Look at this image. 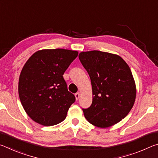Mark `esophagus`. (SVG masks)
<instances>
[{"instance_id":"esophagus-1","label":"esophagus","mask_w":158,"mask_h":158,"mask_svg":"<svg viewBox=\"0 0 158 158\" xmlns=\"http://www.w3.org/2000/svg\"><path fill=\"white\" fill-rule=\"evenodd\" d=\"M79 96H80V93H75V98H76V100H78V99L79 98Z\"/></svg>"}]
</instances>
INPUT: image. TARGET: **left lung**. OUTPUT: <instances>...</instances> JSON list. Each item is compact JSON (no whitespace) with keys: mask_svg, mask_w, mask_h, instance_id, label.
Listing matches in <instances>:
<instances>
[{"mask_svg":"<svg viewBox=\"0 0 158 158\" xmlns=\"http://www.w3.org/2000/svg\"><path fill=\"white\" fill-rule=\"evenodd\" d=\"M79 58L91 81L93 102L83 109L90 123L105 128L115 125L129 114L136 98L132 72L119 56L90 51L81 52Z\"/></svg>","mask_w":158,"mask_h":158,"instance_id":"1","label":"left lung"}]
</instances>
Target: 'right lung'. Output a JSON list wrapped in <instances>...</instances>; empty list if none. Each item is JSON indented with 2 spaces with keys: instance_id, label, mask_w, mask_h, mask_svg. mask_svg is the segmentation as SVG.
<instances>
[{
  "instance_id": "1",
  "label": "right lung",
  "mask_w": 158,
  "mask_h": 158,
  "mask_svg": "<svg viewBox=\"0 0 158 158\" xmlns=\"http://www.w3.org/2000/svg\"><path fill=\"white\" fill-rule=\"evenodd\" d=\"M78 56L77 51L43 49L33 53L21 72L19 95L29 117L52 126L65 119L75 97L69 92L63 74Z\"/></svg>"
}]
</instances>
